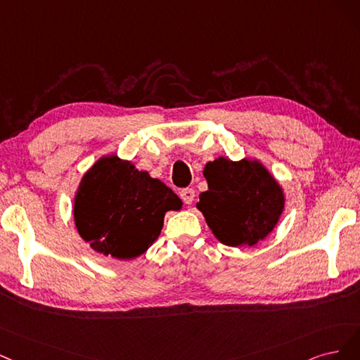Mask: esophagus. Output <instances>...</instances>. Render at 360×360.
I'll return each instance as SVG.
<instances>
[{
	"label": "esophagus",
	"instance_id": "34e87169",
	"mask_svg": "<svg viewBox=\"0 0 360 360\" xmlns=\"http://www.w3.org/2000/svg\"><path fill=\"white\" fill-rule=\"evenodd\" d=\"M194 197H195V191L193 188H187L181 191V199L184 200L185 205H191L194 202Z\"/></svg>",
	"mask_w": 360,
	"mask_h": 360
}]
</instances>
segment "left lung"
<instances>
[{"label":"left lung","mask_w":360,"mask_h":360,"mask_svg":"<svg viewBox=\"0 0 360 360\" xmlns=\"http://www.w3.org/2000/svg\"><path fill=\"white\" fill-rule=\"evenodd\" d=\"M207 190L195 203L214 236L227 247H254L268 238L283 215L284 190L260 160L206 163Z\"/></svg>","instance_id":"8db88e82"}]
</instances>
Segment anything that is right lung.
Here are the masks:
<instances>
[{"mask_svg":"<svg viewBox=\"0 0 360 360\" xmlns=\"http://www.w3.org/2000/svg\"><path fill=\"white\" fill-rule=\"evenodd\" d=\"M181 207L179 197L160 179L112 154L80 179L73 217L80 238L96 252L131 260L157 240L166 212Z\"/></svg>","mask_w":360,"mask_h":360,"instance_id":"add662e5","label":"right lung"}]
</instances>
